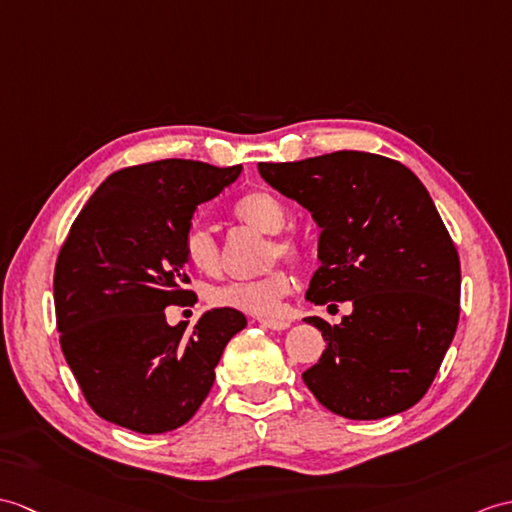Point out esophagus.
Listing matches in <instances>:
<instances>
[{"instance_id":"esophagus-1","label":"esophagus","mask_w":512,"mask_h":512,"mask_svg":"<svg viewBox=\"0 0 512 512\" xmlns=\"http://www.w3.org/2000/svg\"><path fill=\"white\" fill-rule=\"evenodd\" d=\"M257 320H259V325H264L268 329H275V331L290 327V320H285V318H257Z\"/></svg>"}]
</instances>
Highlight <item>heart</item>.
<instances>
[{"label":"heart","mask_w":512,"mask_h":512,"mask_svg":"<svg viewBox=\"0 0 512 512\" xmlns=\"http://www.w3.org/2000/svg\"><path fill=\"white\" fill-rule=\"evenodd\" d=\"M235 218L259 233L272 235L268 248L270 261L299 259L301 246L288 231L290 209L281 198L270 192H251L235 202ZM183 253L187 264L200 275H216L220 268V246L205 224H192L183 235ZM292 288L288 272L275 270L255 281H229L213 285L207 301L216 307H231L246 314H277L285 294Z\"/></svg>","instance_id":"obj_1"}]
</instances>
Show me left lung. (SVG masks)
Masks as SVG:
<instances>
[{
  "label": "left lung",
  "instance_id": "obj_1",
  "mask_svg": "<svg viewBox=\"0 0 512 512\" xmlns=\"http://www.w3.org/2000/svg\"><path fill=\"white\" fill-rule=\"evenodd\" d=\"M257 168L320 229V266L305 299L353 303L340 325L305 318L327 342L303 373L305 386L344 419L412 408L434 382L460 316L458 253L427 189L399 161L355 150Z\"/></svg>",
  "mask_w": 512,
  "mask_h": 512
}]
</instances>
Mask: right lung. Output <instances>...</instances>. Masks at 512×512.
Returning <instances> with one entry per match:
<instances>
[{"label": "right lung", "mask_w": 512, "mask_h": 512, "mask_svg": "<svg viewBox=\"0 0 512 512\" xmlns=\"http://www.w3.org/2000/svg\"><path fill=\"white\" fill-rule=\"evenodd\" d=\"M242 165L163 159L111 174L95 189L54 270L61 349L98 417L139 434L185 425L205 401L242 312L209 310L194 329L168 325L187 305L183 235L198 205L237 181Z\"/></svg>", "instance_id": "obj_1"}]
</instances>
